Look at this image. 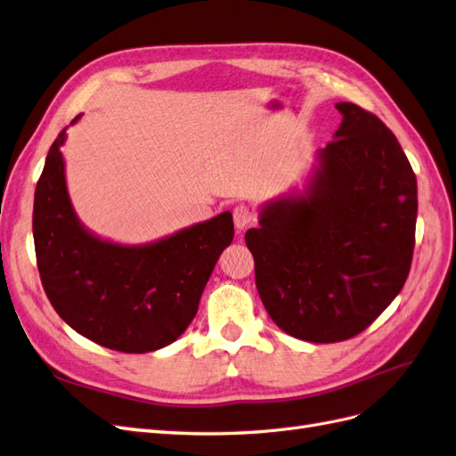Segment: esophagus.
<instances>
[{"label":"esophagus","instance_id":"1","mask_svg":"<svg viewBox=\"0 0 456 456\" xmlns=\"http://www.w3.org/2000/svg\"><path fill=\"white\" fill-rule=\"evenodd\" d=\"M232 219H235L237 231H244L254 221V212L250 210V206L239 204L235 210H232Z\"/></svg>","mask_w":456,"mask_h":456}]
</instances>
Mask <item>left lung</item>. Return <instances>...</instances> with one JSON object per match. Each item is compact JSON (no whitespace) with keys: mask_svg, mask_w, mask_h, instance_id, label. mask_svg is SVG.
Here are the masks:
<instances>
[{"mask_svg":"<svg viewBox=\"0 0 456 456\" xmlns=\"http://www.w3.org/2000/svg\"><path fill=\"white\" fill-rule=\"evenodd\" d=\"M342 124L302 191L259 210L246 231L269 317L297 340L332 344L365 330L409 277L416 175L386 124L338 102Z\"/></svg>","mask_w":456,"mask_h":456,"instance_id":"obj_1","label":"left lung"}]
</instances>
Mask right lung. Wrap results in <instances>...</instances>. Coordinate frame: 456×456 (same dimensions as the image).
Wrapping results in <instances>:
<instances>
[{
	"label": "right lung",
	"mask_w": 456,
	"mask_h": 456,
	"mask_svg": "<svg viewBox=\"0 0 456 456\" xmlns=\"http://www.w3.org/2000/svg\"><path fill=\"white\" fill-rule=\"evenodd\" d=\"M64 141L67 127L47 152L32 216L37 269L51 305L77 334L109 349L149 354L170 346L197 315L204 286L235 235L231 212L149 244L101 239L70 202Z\"/></svg>",
	"instance_id": "1"
}]
</instances>
